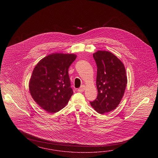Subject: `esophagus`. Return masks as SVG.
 <instances>
[{"label":"esophagus","instance_id":"1","mask_svg":"<svg viewBox=\"0 0 158 158\" xmlns=\"http://www.w3.org/2000/svg\"><path fill=\"white\" fill-rule=\"evenodd\" d=\"M85 88H86V86L83 85H81V87L78 89V91H79V92H82V91H85Z\"/></svg>","mask_w":158,"mask_h":158}]
</instances>
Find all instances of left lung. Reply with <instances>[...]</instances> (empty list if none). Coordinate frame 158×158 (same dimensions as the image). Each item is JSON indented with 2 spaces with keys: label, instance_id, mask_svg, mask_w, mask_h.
Segmentation results:
<instances>
[{
  "label": "left lung",
  "instance_id": "1",
  "mask_svg": "<svg viewBox=\"0 0 158 158\" xmlns=\"http://www.w3.org/2000/svg\"><path fill=\"white\" fill-rule=\"evenodd\" d=\"M97 67L96 86L98 95L90 102L91 106L100 114L115 110L124 95L127 82L123 62L107 51L93 54Z\"/></svg>",
  "mask_w": 158,
  "mask_h": 158
}]
</instances>
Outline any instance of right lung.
Instances as JSON below:
<instances>
[{
    "mask_svg": "<svg viewBox=\"0 0 158 158\" xmlns=\"http://www.w3.org/2000/svg\"><path fill=\"white\" fill-rule=\"evenodd\" d=\"M76 58L73 54H52L34 68L29 92L34 101L48 113L62 110L73 94L68 69Z\"/></svg>",
    "mask_w": 158,
    "mask_h": 158,
    "instance_id": "right-lung-1",
    "label": "right lung"
}]
</instances>
